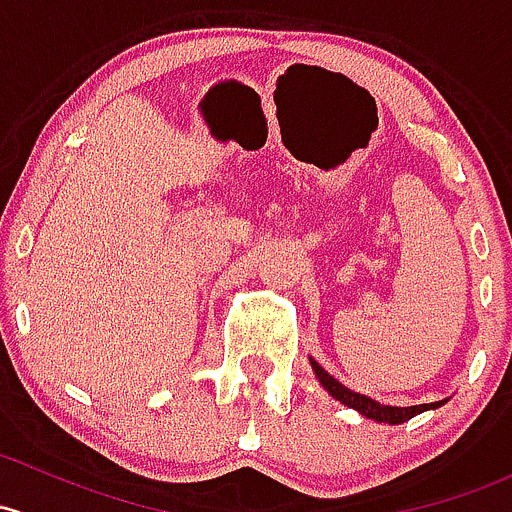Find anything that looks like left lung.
Instances as JSON below:
<instances>
[{
    "mask_svg": "<svg viewBox=\"0 0 512 512\" xmlns=\"http://www.w3.org/2000/svg\"><path fill=\"white\" fill-rule=\"evenodd\" d=\"M311 368H314L316 378H319V383L324 385V390L328 392L331 397H336L341 405L346 407H353V410H358L363 417L368 419H375V422H385V424H402L407 422V419L417 417V414L427 412V410H437V407L444 405L446 400H439V402H429V405H412V407H390V405H380L378 400H373V397H365L360 395V392H353L348 390L346 385L338 383L333 375H328L324 368H321L319 363H316L314 358H309Z\"/></svg>",
    "mask_w": 512,
    "mask_h": 512,
    "instance_id": "1",
    "label": "left lung"
}]
</instances>
